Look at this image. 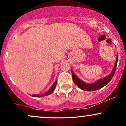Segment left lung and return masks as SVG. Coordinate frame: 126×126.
<instances>
[{"label": "left lung", "instance_id": "obj_1", "mask_svg": "<svg viewBox=\"0 0 126 126\" xmlns=\"http://www.w3.org/2000/svg\"><path fill=\"white\" fill-rule=\"evenodd\" d=\"M118 62V55L116 57V62L115 63V65L114 67L112 69V71L108 76H106V77L102 78V79H99V80L96 81L94 83H85L82 80H80L79 78L76 76V75L73 73V72L72 70V78H73V80L74 83L82 90L86 91H94L98 89H101L102 87L107 85L109 83L110 81L111 80L112 77H113L114 73H115V69H116L117 64Z\"/></svg>", "mask_w": 126, "mask_h": 126}]
</instances>
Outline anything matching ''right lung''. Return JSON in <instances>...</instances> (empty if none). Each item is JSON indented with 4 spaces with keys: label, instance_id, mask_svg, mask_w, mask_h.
<instances>
[{
    "label": "right lung",
    "instance_id": "obj_1",
    "mask_svg": "<svg viewBox=\"0 0 126 126\" xmlns=\"http://www.w3.org/2000/svg\"><path fill=\"white\" fill-rule=\"evenodd\" d=\"M57 80H56V81L54 82V83H53V85H52L51 87L50 88V89L47 91L46 93H45L44 95H32V96H34V97H39V96H46V95H50L51 94H52L53 92V91H54L55 88H56V85H57Z\"/></svg>",
    "mask_w": 126,
    "mask_h": 126
}]
</instances>
